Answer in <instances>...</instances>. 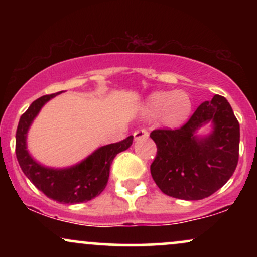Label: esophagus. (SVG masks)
Segmentation results:
<instances>
[{
  "label": "esophagus",
  "instance_id": "34e87169",
  "mask_svg": "<svg viewBox=\"0 0 257 257\" xmlns=\"http://www.w3.org/2000/svg\"><path fill=\"white\" fill-rule=\"evenodd\" d=\"M149 137V132L146 129H138L134 132V139L135 140H140V139H146Z\"/></svg>",
  "mask_w": 257,
  "mask_h": 257
}]
</instances>
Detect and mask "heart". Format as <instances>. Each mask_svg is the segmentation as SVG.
Segmentation results:
<instances>
[{"mask_svg": "<svg viewBox=\"0 0 257 257\" xmlns=\"http://www.w3.org/2000/svg\"><path fill=\"white\" fill-rule=\"evenodd\" d=\"M192 102L185 91H156L146 100L145 112L149 116H159L168 125H179L187 119Z\"/></svg>", "mask_w": 257, "mask_h": 257, "instance_id": "obj_1", "label": "heart"}]
</instances>
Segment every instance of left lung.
<instances>
[{"mask_svg": "<svg viewBox=\"0 0 257 257\" xmlns=\"http://www.w3.org/2000/svg\"><path fill=\"white\" fill-rule=\"evenodd\" d=\"M210 121L213 132L196 137ZM150 137L157 145L151 175L167 196L199 200L220 190L234 173L239 157V123L229 102L221 95L198 106L178 129H156Z\"/></svg>", "mask_w": 257, "mask_h": 257, "instance_id": "obj_1", "label": "left lung"}]
</instances>
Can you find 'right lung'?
Returning <instances> with one entry per match:
<instances>
[{"instance_id": "1", "label": "right lung", "mask_w": 257, "mask_h": 257, "mask_svg": "<svg viewBox=\"0 0 257 257\" xmlns=\"http://www.w3.org/2000/svg\"><path fill=\"white\" fill-rule=\"evenodd\" d=\"M58 94L41 96L22 114L16 134V153L23 173L38 190L42 191L48 198L59 203L76 204L95 198L105 190L112 161L117 153L131 147L133 135L119 143L99 147L81 163L73 167L53 169L37 163L26 149V134L42 106Z\"/></svg>"}]
</instances>
